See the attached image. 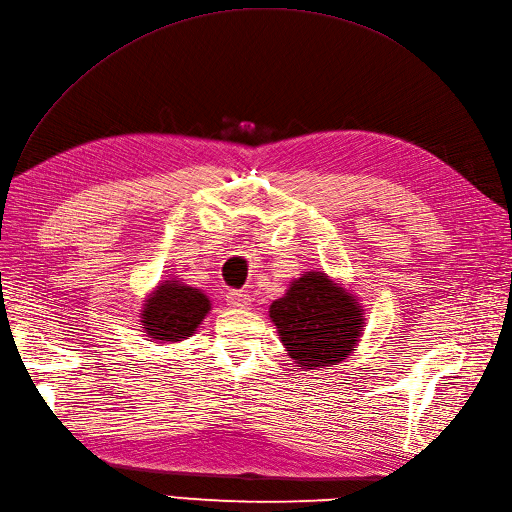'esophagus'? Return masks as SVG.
I'll use <instances>...</instances> for the list:
<instances>
[{
    "instance_id": "34e87169",
    "label": "esophagus",
    "mask_w": 512,
    "mask_h": 512,
    "mask_svg": "<svg viewBox=\"0 0 512 512\" xmlns=\"http://www.w3.org/2000/svg\"><path fill=\"white\" fill-rule=\"evenodd\" d=\"M226 301H228V305L234 307V309H244V307L251 305L249 295H244L242 291H230V293L226 295Z\"/></svg>"
}]
</instances>
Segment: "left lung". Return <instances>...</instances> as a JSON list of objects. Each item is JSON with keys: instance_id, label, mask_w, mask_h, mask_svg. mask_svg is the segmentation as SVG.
<instances>
[{"instance_id": "1", "label": "left lung", "mask_w": 512, "mask_h": 512, "mask_svg": "<svg viewBox=\"0 0 512 512\" xmlns=\"http://www.w3.org/2000/svg\"><path fill=\"white\" fill-rule=\"evenodd\" d=\"M270 318L288 355L309 370L343 362L364 326L360 303L320 272L295 280L272 303Z\"/></svg>"}]
</instances>
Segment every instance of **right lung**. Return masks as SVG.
Here are the masks:
<instances>
[{
    "label": "right lung",
    "mask_w": 512,
    "mask_h": 512,
    "mask_svg": "<svg viewBox=\"0 0 512 512\" xmlns=\"http://www.w3.org/2000/svg\"><path fill=\"white\" fill-rule=\"evenodd\" d=\"M209 309L207 295L198 288L167 280L144 303L142 328L150 339L175 343L188 339Z\"/></svg>",
    "instance_id": "add662e5"
}]
</instances>
